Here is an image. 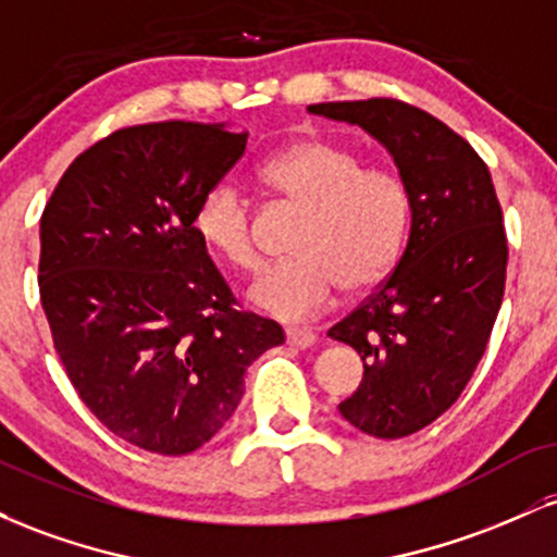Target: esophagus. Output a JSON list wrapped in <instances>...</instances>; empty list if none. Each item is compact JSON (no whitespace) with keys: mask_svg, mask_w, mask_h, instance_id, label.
I'll use <instances>...</instances> for the list:
<instances>
[{"mask_svg":"<svg viewBox=\"0 0 557 557\" xmlns=\"http://www.w3.org/2000/svg\"><path fill=\"white\" fill-rule=\"evenodd\" d=\"M285 341L290 348H311V345L317 343V335L306 327H287Z\"/></svg>","mask_w":557,"mask_h":557,"instance_id":"34e87169","label":"esophagus"}]
</instances>
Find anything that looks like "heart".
Instances as JSON below:
<instances>
[{
	"mask_svg": "<svg viewBox=\"0 0 557 557\" xmlns=\"http://www.w3.org/2000/svg\"><path fill=\"white\" fill-rule=\"evenodd\" d=\"M261 181L304 212L290 251L296 259L264 272L248 298L264 314L306 319L324 311L341 285L372 290L395 270L411 230V190L400 175L363 168L348 146L306 138L270 157ZM198 240L240 272L261 264L248 198L233 183H216L194 216Z\"/></svg>",
	"mask_w": 557,
	"mask_h": 557,
	"instance_id": "1",
	"label": "heart"
}]
</instances>
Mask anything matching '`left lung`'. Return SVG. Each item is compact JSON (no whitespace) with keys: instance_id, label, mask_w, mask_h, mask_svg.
I'll return each instance as SVG.
<instances>
[{"instance_id":"obj_1","label":"left lung","mask_w":557,"mask_h":557,"mask_svg":"<svg viewBox=\"0 0 557 557\" xmlns=\"http://www.w3.org/2000/svg\"><path fill=\"white\" fill-rule=\"evenodd\" d=\"M311 114L359 125L411 190L395 272L327 335L359 350L363 380L341 413L398 440L445 413L474 374L503 304L508 240L487 164L437 117L398 99L327 101Z\"/></svg>"}]
</instances>
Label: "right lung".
<instances>
[{
    "label": "right lung",
    "mask_w": 557,
    "mask_h": 557,
    "mask_svg": "<svg viewBox=\"0 0 557 557\" xmlns=\"http://www.w3.org/2000/svg\"><path fill=\"white\" fill-rule=\"evenodd\" d=\"M246 140L225 123L123 127L70 164L41 214L38 290L70 382L107 430L159 456L209 443L246 369L285 343L235 309L194 230Z\"/></svg>",
    "instance_id": "right-lung-1"
}]
</instances>
